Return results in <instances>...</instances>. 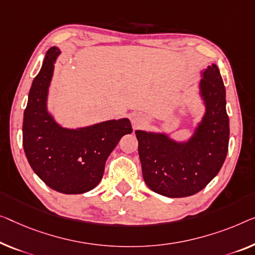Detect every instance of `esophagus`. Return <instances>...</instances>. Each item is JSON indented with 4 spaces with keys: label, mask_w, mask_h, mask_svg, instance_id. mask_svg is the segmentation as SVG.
<instances>
[{
    "label": "esophagus",
    "mask_w": 255,
    "mask_h": 255,
    "mask_svg": "<svg viewBox=\"0 0 255 255\" xmlns=\"http://www.w3.org/2000/svg\"><path fill=\"white\" fill-rule=\"evenodd\" d=\"M130 119L134 127H138L144 123V117L142 115H139V113H132Z\"/></svg>",
    "instance_id": "esophagus-1"
}]
</instances>
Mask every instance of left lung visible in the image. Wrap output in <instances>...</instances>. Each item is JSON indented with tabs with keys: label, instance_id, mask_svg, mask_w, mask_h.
Masks as SVG:
<instances>
[{
	"label": "left lung",
	"instance_id": "obj_1",
	"mask_svg": "<svg viewBox=\"0 0 255 255\" xmlns=\"http://www.w3.org/2000/svg\"><path fill=\"white\" fill-rule=\"evenodd\" d=\"M199 95L205 106L201 120L187 140L160 131L135 130L144 182L169 198L195 195L221 169L229 144L226 88L215 64L200 72Z\"/></svg>",
	"mask_w": 255,
	"mask_h": 255
}]
</instances>
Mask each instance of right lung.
<instances>
[{
  "label": "right lung",
  "instance_id": "add662e5",
  "mask_svg": "<svg viewBox=\"0 0 255 255\" xmlns=\"http://www.w3.org/2000/svg\"><path fill=\"white\" fill-rule=\"evenodd\" d=\"M59 55L57 47L49 49L33 80L24 112L22 145L34 173L49 188L79 195L100 183L106 159L132 128L128 118L75 129L57 123L48 111V94Z\"/></svg>",
  "mask_w": 255,
  "mask_h": 255
}]
</instances>
